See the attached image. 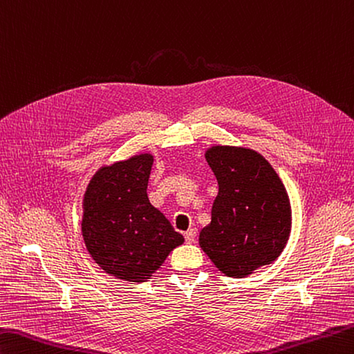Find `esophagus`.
<instances>
[{
    "instance_id": "obj_1",
    "label": "esophagus",
    "mask_w": 354,
    "mask_h": 354,
    "mask_svg": "<svg viewBox=\"0 0 354 354\" xmlns=\"http://www.w3.org/2000/svg\"><path fill=\"white\" fill-rule=\"evenodd\" d=\"M196 228H189V230H187L185 233H184V236H185V241L187 242H195V239H196Z\"/></svg>"
}]
</instances>
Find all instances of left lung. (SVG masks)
I'll use <instances>...</instances> for the list:
<instances>
[{
	"label": "left lung",
	"mask_w": 354,
	"mask_h": 354,
	"mask_svg": "<svg viewBox=\"0 0 354 354\" xmlns=\"http://www.w3.org/2000/svg\"><path fill=\"white\" fill-rule=\"evenodd\" d=\"M205 159L219 192L199 245L228 278H245L279 258L292 232V205L281 178L258 151L212 145Z\"/></svg>",
	"instance_id": "1"
}]
</instances>
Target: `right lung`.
<instances>
[{
    "mask_svg": "<svg viewBox=\"0 0 354 354\" xmlns=\"http://www.w3.org/2000/svg\"><path fill=\"white\" fill-rule=\"evenodd\" d=\"M153 155L140 153L102 165L82 199L81 232L87 252L116 279L145 282L184 236L150 204Z\"/></svg>",
    "mask_w": 354,
    "mask_h": 354,
    "instance_id": "1",
    "label": "right lung"
}]
</instances>
